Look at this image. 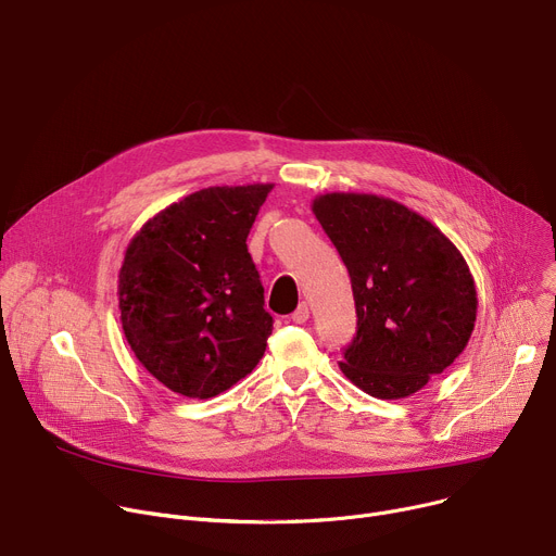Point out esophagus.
Wrapping results in <instances>:
<instances>
[{
    "instance_id": "34e87169",
    "label": "esophagus",
    "mask_w": 556,
    "mask_h": 556,
    "mask_svg": "<svg viewBox=\"0 0 556 556\" xmlns=\"http://www.w3.org/2000/svg\"><path fill=\"white\" fill-rule=\"evenodd\" d=\"M311 319V308H308V304L304 301V304H299V308L292 313V321L294 324H306Z\"/></svg>"
}]
</instances>
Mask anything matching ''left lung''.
Segmentation results:
<instances>
[{"mask_svg": "<svg viewBox=\"0 0 556 556\" xmlns=\"http://www.w3.org/2000/svg\"><path fill=\"white\" fill-rule=\"evenodd\" d=\"M313 213L348 268L357 337L341 372L377 399H406L466 350L477 321L475 277L432 222L394 199L326 192Z\"/></svg>", "mask_w": 556, "mask_h": 556, "instance_id": "left-lung-1", "label": "left lung"}]
</instances>
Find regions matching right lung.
<instances>
[{"mask_svg": "<svg viewBox=\"0 0 556 556\" xmlns=\"http://www.w3.org/2000/svg\"><path fill=\"white\" fill-rule=\"evenodd\" d=\"M273 184L211 186L130 239L117 296L126 341L168 390L211 399L250 375L273 317L245 239Z\"/></svg>", "mask_w": 556, "mask_h": 556, "instance_id": "add662e5", "label": "right lung"}]
</instances>
